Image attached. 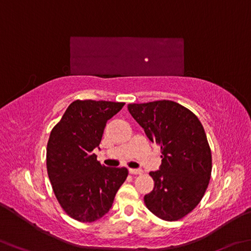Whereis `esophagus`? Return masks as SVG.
<instances>
[{
	"label": "esophagus",
	"mask_w": 251,
	"mask_h": 251,
	"mask_svg": "<svg viewBox=\"0 0 251 251\" xmlns=\"http://www.w3.org/2000/svg\"><path fill=\"white\" fill-rule=\"evenodd\" d=\"M129 173L137 176V174H142L143 173V170H141V169H129Z\"/></svg>",
	"instance_id": "1"
}]
</instances>
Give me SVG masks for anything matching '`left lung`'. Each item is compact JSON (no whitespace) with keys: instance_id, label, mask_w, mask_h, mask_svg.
Instances as JSON below:
<instances>
[{"instance_id":"1","label":"left lung","mask_w":251,"mask_h":251,"mask_svg":"<svg viewBox=\"0 0 251 251\" xmlns=\"http://www.w3.org/2000/svg\"><path fill=\"white\" fill-rule=\"evenodd\" d=\"M128 110L149 140L161 147L160 170L150 172L146 208L165 221L180 220L203 198L212 158L203 126L192 111L171 100L129 104Z\"/></svg>"}]
</instances>
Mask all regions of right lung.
<instances>
[{
	"label": "right lung",
	"mask_w": 251,
	"mask_h": 251,
	"mask_svg": "<svg viewBox=\"0 0 251 251\" xmlns=\"http://www.w3.org/2000/svg\"><path fill=\"white\" fill-rule=\"evenodd\" d=\"M124 102L75 100L50 133L47 170L54 196L69 217L96 221L109 211L126 168H106L93 152L99 146L106 123Z\"/></svg>",
	"instance_id": "obj_1"
}]
</instances>
